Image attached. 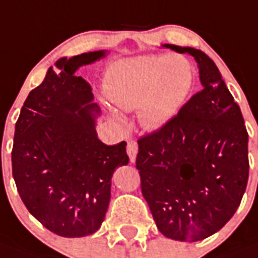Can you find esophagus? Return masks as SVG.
<instances>
[{
  "instance_id": "1",
  "label": "esophagus",
  "mask_w": 258,
  "mask_h": 258,
  "mask_svg": "<svg viewBox=\"0 0 258 258\" xmlns=\"http://www.w3.org/2000/svg\"><path fill=\"white\" fill-rule=\"evenodd\" d=\"M127 154L130 157V161L135 162V158H137L138 154V143L135 141H130L128 145H127Z\"/></svg>"
}]
</instances>
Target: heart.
Wrapping results in <instances>:
<instances>
[{
  "mask_svg": "<svg viewBox=\"0 0 258 258\" xmlns=\"http://www.w3.org/2000/svg\"><path fill=\"white\" fill-rule=\"evenodd\" d=\"M195 72L181 55L139 56L112 64L105 76L108 100L121 111L137 109L145 127L161 128L180 112L194 89Z\"/></svg>",
  "mask_w": 258,
  "mask_h": 258,
  "instance_id": "b5f03b06",
  "label": "heart"
}]
</instances>
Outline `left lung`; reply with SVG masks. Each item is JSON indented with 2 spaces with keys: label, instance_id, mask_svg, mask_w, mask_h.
<instances>
[{
  "label": "left lung",
  "instance_id": "obj_1",
  "mask_svg": "<svg viewBox=\"0 0 258 258\" xmlns=\"http://www.w3.org/2000/svg\"><path fill=\"white\" fill-rule=\"evenodd\" d=\"M192 55L203 89L164 127L138 139L137 169L155 225L176 241H200L231 219L249 178L247 131L238 104L203 51Z\"/></svg>",
  "mask_w": 258,
  "mask_h": 258
}]
</instances>
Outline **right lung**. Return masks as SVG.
<instances>
[{"instance_id":"1","label":"right lung","mask_w":258,"mask_h":258,"mask_svg":"<svg viewBox=\"0 0 258 258\" xmlns=\"http://www.w3.org/2000/svg\"><path fill=\"white\" fill-rule=\"evenodd\" d=\"M104 55L94 51L59 59L29 92L16 121L12 174L20 198L60 237H85L100 229L112 174L128 164L127 143L107 146L97 138L92 88L76 74Z\"/></svg>"}]
</instances>
